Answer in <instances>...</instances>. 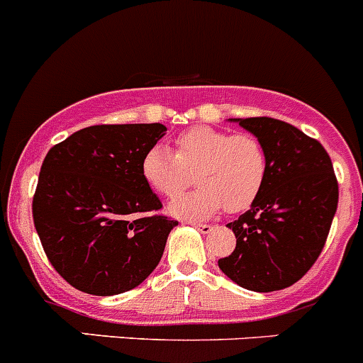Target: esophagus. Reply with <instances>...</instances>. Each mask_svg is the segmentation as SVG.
I'll list each match as a JSON object with an SVG mask.
<instances>
[{"label": "esophagus", "instance_id": "obj_1", "mask_svg": "<svg viewBox=\"0 0 363 363\" xmlns=\"http://www.w3.org/2000/svg\"><path fill=\"white\" fill-rule=\"evenodd\" d=\"M188 223H189V225H193L195 229H199L201 233H209L213 229L209 223H199V222H188Z\"/></svg>", "mask_w": 363, "mask_h": 363}]
</instances>
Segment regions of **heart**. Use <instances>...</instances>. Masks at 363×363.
<instances>
[{"mask_svg":"<svg viewBox=\"0 0 363 363\" xmlns=\"http://www.w3.org/2000/svg\"><path fill=\"white\" fill-rule=\"evenodd\" d=\"M141 174L154 191L177 197L193 182L199 188L175 199L170 211L184 218H206L218 209L242 213L258 201L269 175V157L252 134H233L197 125L175 138V154L162 145L148 148Z\"/></svg>","mask_w":363,"mask_h":363,"instance_id":"heart-1","label":"heart"}]
</instances>
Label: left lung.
<instances>
[{"mask_svg":"<svg viewBox=\"0 0 363 363\" xmlns=\"http://www.w3.org/2000/svg\"><path fill=\"white\" fill-rule=\"evenodd\" d=\"M238 121L265 147L269 175L258 201L228 223L236 247L218 267L247 290H283L326 245L338 204L337 175L326 148L294 125L267 116Z\"/></svg>","mask_w":363,"mask_h":363,"instance_id":"obj_1","label":"left lung"}]
</instances>
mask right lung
I'll return each mask as SVG.
<instances>
[{"label": "right lung", "mask_w": 363, "mask_h": 363, "mask_svg": "<svg viewBox=\"0 0 363 363\" xmlns=\"http://www.w3.org/2000/svg\"><path fill=\"white\" fill-rule=\"evenodd\" d=\"M161 123L93 125L53 145L32 201L35 231L53 269L80 292L116 296L157 267L177 220L141 174Z\"/></svg>", "instance_id": "obj_1"}]
</instances>
